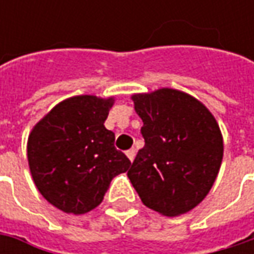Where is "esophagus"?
<instances>
[{
  "instance_id": "1",
  "label": "esophagus",
  "mask_w": 254,
  "mask_h": 254,
  "mask_svg": "<svg viewBox=\"0 0 254 254\" xmlns=\"http://www.w3.org/2000/svg\"><path fill=\"white\" fill-rule=\"evenodd\" d=\"M127 154V157L130 158V161H132L134 160V157H135V150L134 148H131V150H128V151L126 152Z\"/></svg>"
}]
</instances>
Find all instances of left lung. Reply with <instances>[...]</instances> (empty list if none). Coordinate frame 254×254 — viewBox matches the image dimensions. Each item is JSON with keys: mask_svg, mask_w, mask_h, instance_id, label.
<instances>
[{"mask_svg": "<svg viewBox=\"0 0 254 254\" xmlns=\"http://www.w3.org/2000/svg\"><path fill=\"white\" fill-rule=\"evenodd\" d=\"M145 145L127 175L142 203L167 216L193 209L219 172L223 140L209 110L174 89L134 94Z\"/></svg>", "mask_w": 254, "mask_h": 254, "instance_id": "8db88e82", "label": "left lung"}]
</instances>
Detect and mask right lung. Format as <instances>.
Wrapping results in <instances>:
<instances>
[{"label":"right lung","mask_w":254,"mask_h":254,"mask_svg":"<svg viewBox=\"0 0 254 254\" xmlns=\"http://www.w3.org/2000/svg\"><path fill=\"white\" fill-rule=\"evenodd\" d=\"M113 99L76 96L59 103L28 138V162L45 199L80 215L100 205L112 180L131 165L104 127Z\"/></svg>","instance_id":"add662e5"}]
</instances>
